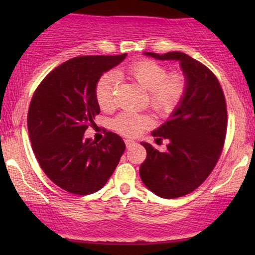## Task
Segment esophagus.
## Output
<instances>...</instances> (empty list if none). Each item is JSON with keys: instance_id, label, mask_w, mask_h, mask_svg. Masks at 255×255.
I'll use <instances>...</instances> for the list:
<instances>
[{"instance_id": "34e87169", "label": "esophagus", "mask_w": 255, "mask_h": 255, "mask_svg": "<svg viewBox=\"0 0 255 255\" xmlns=\"http://www.w3.org/2000/svg\"><path fill=\"white\" fill-rule=\"evenodd\" d=\"M125 142H126V146H127V148H130V147H133V146L136 145L135 141H133V140H129V139L126 140Z\"/></svg>"}]
</instances>
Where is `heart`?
Returning a JSON list of instances; mask_svg holds the SVG:
<instances>
[{"label": "heart", "instance_id": "1", "mask_svg": "<svg viewBox=\"0 0 255 255\" xmlns=\"http://www.w3.org/2000/svg\"><path fill=\"white\" fill-rule=\"evenodd\" d=\"M128 75L141 89L147 91L148 104L160 115H169L177 108L186 92V79L182 74H170L164 66L151 60H141L127 68ZM118 77L115 73H105L96 86V99L103 110H110L115 104V90ZM152 120L147 115L126 113L113 121V127L125 136H137L151 127Z\"/></svg>", "mask_w": 255, "mask_h": 255}]
</instances>
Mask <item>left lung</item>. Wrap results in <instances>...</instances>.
Masks as SVG:
<instances>
[{
    "mask_svg": "<svg viewBox=\"0 0 255 255\" xmlns=\"http://www.w3.org/2000/svg\"><path fill=\"white\" fill-rule=\"evenodd\" d=\"M144 55L180 63L187 87L168 121L151 133L159 140H169L166 151L154 150L148 142H141L147 157L140 166V177L158 197H183L206 180L221 156L227 133L223 91L207 67L183 52Z\"/></svg>",
    "mask_w": 255,
    "mask_h": 255,
    "instance_id": "left-lung-1",
    "label": "left lung"
}]
</instances>
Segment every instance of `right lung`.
<instances>
[{"mask_svg": "<svg viewBox=\"0 0 255 255\" xmlns=\"http://www.w3.org/2000/svg\"><path fill=\"white\" fill-rule=\"evenodd\" d=\"M126 56L71 58L49 73L32 97L27 115L32 148L46 176L64 191L87 195L103 188L125 152L124 140L113 131L101 142L84 133L101 113L99 78Z\"/></svg>", "mask_w": 255, "mask_h": 255, "instance_id": "add662e5", "label": "right lung"}]
</instances>
